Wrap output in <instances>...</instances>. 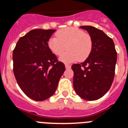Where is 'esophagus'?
Listing matches in <instances>:
<instances>
[{"instance_id": "esophagus-1", "label": "esophagus", "mask_w": 128, "mask_h": 128, "mask_svg": "<svg viewBox=\"0 0 128 128\" xmlns=\"http://www.w3.org/2000/svg\"><path fill=\"white\" fill-rule=\"evenodd\" d=\"M65 67H66V69H70V68H71V65H70V64H65Z\"/></svg>"}]
</instances>
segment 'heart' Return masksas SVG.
Instances as JSON below:
<instances>
[{"label": "heart", "instance_id": "heart-1", "mask_svg": "<svg viewBox=\"0 0 128 128\" xmlns=\"http://www.w3.org/2000/svg\"><path fill=\"white\" fill-rule=\"evenodd\" d=\"M56 37L48 41V47L56 56H60L67 48L68 51L60 57L64 63H72L78 60L82 62L89 56L92 49L90 35L76 27H68L59 30Z\"/></svg>", "mask_w": 128, "mask_h": 128}]
</instances>
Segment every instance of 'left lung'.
Returning <instances> with one entry per match:
<instances>
[{"mask_svg": "<svg viewBox=\"0 0 128 128\" xmlns=\"http://www.w3.org/2000/svg\"><path fill=\"white\" fill-rule=\"evenodd\" d=\"M92 39L88 57L80 64H73L74 87L81 98L94 101L103 97L114 80L117 60L114 42L102 30L92 26H80Z\"/></svg>", "mask_w": 128, "mask_h": 128, "instance_id": "obj_1", "label": "left lung"}]
</instances>
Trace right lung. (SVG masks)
I'll return each mask as SVG.
<instances>
[{
  "label": "right lung",
  "mask_w": 128,
  "mask_h": 128,
  "mask_svg": "<svg viewBox=\"0 0 128 128\" xmlns=\"http://www.w3.org/2000/svg\"><path fill=\"white\" fill-rule=\"evenodd\" d=\"M55 31L32 30L19 38L13 51L16 80L33 100H46L53 95L66 70L48 47V41Z\"/></svg>",
  "instance_id": "1"
}]
</instances>
